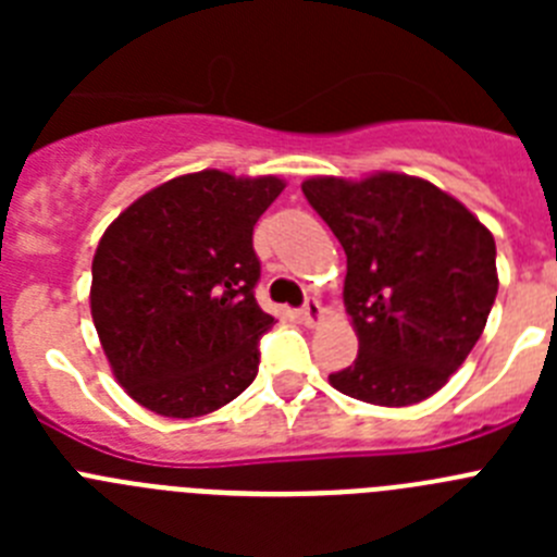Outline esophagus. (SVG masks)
Here are the masks:
<instances>
[{
	"label": "esophagus",
	"instance_id": "34e87169",
	"mask_svg": "<svg viewBox=\"0 0 557 557\" xmlns=\"http://www.w3.org/2000/svg\"><path fill=\"white\" fill-rule=\"evenodd\" d=\"M298 318H301V321L307 323V326H314V323H318L323 318L321 301H318V298H307V304H304V307L298 309Z\"/></svg>",
	"mask_w": 557,
	"mask_h": 557
}]
</instances>
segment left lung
I'll list each match as a JSON object with an SVG mask.
<instances>
[{"mask_svg": "<svg viewBox=\"0 0 557 557\" xmlns=\"http://www.w3.org/2000/svg\"><path fill=\"white\" fill-rule=\"evenodd\" d=\"M301 189L348 259L343 301L359 351L329 382L368 405L424 401L488 321L499 289L494 236L460 200L412 175L309 178Z\"/></svg>", "mask_w": 557, "mask_h": 557, "instance_id": "obj_1", "label": "left lung"}]
</instances>
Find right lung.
Here are the masks:
<instances>
[{
    "instance_id": "obj_1",
    "label": "right lung",
    "mask_w": 557,
    "mask_h": 557,
    "mask_svg": "<svg viewBox=\"0 0 557 557\" xmlns=\"http://www.w3.org/2000/svg\"><path fill=\"white\" fill-rule=\"evenodd\" d=\"M282 189L275 175L191 172L141 195L102 234L91 318L116 382L156 416H206L256 379L273 314L253 295V225Z\"/></svg>"
}]
</instances>
